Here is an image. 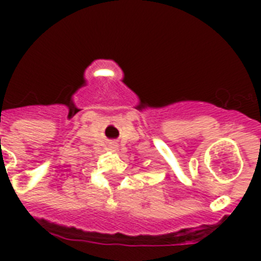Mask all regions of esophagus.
Instances as JSON below:
<instances>
[{"mask_svg": "<svg viewBox=\"0 0 261 261\" xmlns=\"http://www.w3.org/2000/svg\"><path fill=\"white\" fill-rule=\"evenodd\" d=\"M111 147H112V149H116V145H112V146H111Z\"/></svg>", "mask_w": 261, "mask_h": 261, "instance_id": "34e87169", "label": "esophagus"}]
</instances>
